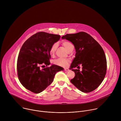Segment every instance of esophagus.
<instances>
[{
    "mask_svg": "<svg viewBox=\"0 0 121 121\" xmlns=\"http://www.w3.org/2000/svg\"><path fill=\"white\" fill-rule=\"evenodd\" d=\"M64 70L65 71H66V72H68V71H69V69H68V68H65L64 69Z\"/></svg>",
    "mask_w": 121,
    "mask_h": 121,
    "instance_id": "esophagus-1",
    "label": "esophagus"
}]
</instances>
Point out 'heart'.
<instances>
[{"label":"heart","instance_id":"1","mask_svg":"<svg viewBox=\"0 0 121 121\" xmlns=\"http://www.w3.org/2000/svg\"><path fill=\"white\" fill-rule=\"evenodd\" d=\"M63 45L65 47V48L66 49V50L67 51L68 49L69 48V47L73 45L72 43H71L70 42H69L68 41H64L63 42ZM58 46V44L56 43H54L51 46L50 49V53L52 55L54 54L55 53L57 49ZM54 63L59 66H66L67 64H68V60L63 59V58H58L56 60H55L54 61Z\"/></svg>","mask_w":121,"mask_h":121}]
</instances>
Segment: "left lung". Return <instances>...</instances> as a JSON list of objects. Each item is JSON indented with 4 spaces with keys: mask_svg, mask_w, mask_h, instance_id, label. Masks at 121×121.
Here are the masks:
<instances>
[{
    "mask_svg": "<svg viewBox=\"0 0 121 121\" xmlns=\"http://www.w3.org/2000/svg\"><path fill=\"white\" fill-rule=\"evenodd\" d=\"M71 42L76 50L75 57L71 64L75 77L70 82L83 92L88 93L96 89L104 78L107 61L103 49L91 35L85 32L67 34L62 37ZM82 66V70L73 68Z\"/></svg>",
    "mask_w": 121,
    "mask_h": 121,
    "instance_id": "left-lung-1",
    "label": "left lung"
}]
</instances>
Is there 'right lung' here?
Returning a JSON list of instances; mask_svg holds the SVG:
<instances>
[{"label":"right lung","instance_id":"add662e5","mask_svg":"<svg viewBox=\"0 0 121 121\" xmlns=\"http://www.w3.org/2000/svg\"><path fill=\"white\" fill-rule=\"evenodd\" d=\"M60 36L39 32L27 39L22 45L17 60V72L20 82L26 89L35 93L43 91L54 80L56 74L64 68L50 65V49Z\"/></svg>","mask_w":121,"mask_h":121}]
</instances>
